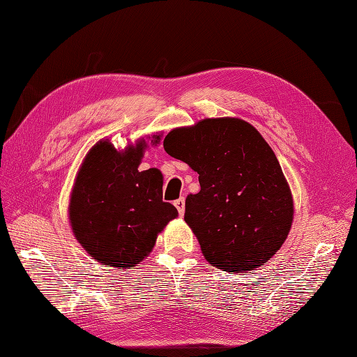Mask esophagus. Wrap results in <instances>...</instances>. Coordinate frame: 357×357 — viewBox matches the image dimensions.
Segmentation results:
<instances>
[{
	"mask_svg": "<svg viewBox=\"0 0 357 357\" xmlns=\"http://www.w3.org/2000/svg\"><path fill=\"white\" fill-rule=\"evenodd\" d=\"M174 205L177 207L180 215L185 214V198H178L177 201H174Z\"/></svg>",
	"mask_w": 357,
	"mask_h": 357,
	"instance_id": "obj_1",
	"label": "esophagus"
}]
</instances>
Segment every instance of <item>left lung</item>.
Here are the masks:
<instances>
[{
  "label": "left lung",
  "instance_id": "8db88e82",
  "mask_svg": "<svg viewBox=\"0 0 357 357\" xmlns=\"http://www.w3.org/2000/svg\"><path fill=\"white\" fill-rule=\"evenodd\" d=\"M165 152L199 174L185 220L207 262L228 273L264 265L286 241L294 197L273 149L238 117L202 119L174 128Z\"/></svg>",
  "mask_w": 357,
  "mask_h": 357
}]
</instances>
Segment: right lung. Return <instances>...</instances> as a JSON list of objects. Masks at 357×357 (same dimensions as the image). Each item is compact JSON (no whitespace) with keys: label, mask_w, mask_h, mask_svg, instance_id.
Listing matches in <instances>:
<instances>
[{"label":"right lung","mask_w":357,"mask_h":357,"mask_svg":"<svg viewBox=\"0 0 357 357\" xmlns=\"http://www.w3.org/2000/svg\"><path fill=\"white\" fill-rule=\"evenodd\" d=\"M162 134L147 137L158 146ZM144 138L117 150L109 138L100 139L74 180L68 219L75 240L96 262L123 271L153 250L158 234L178 215L162 201L164 177L158 168L139 171Z\"/></svg>","instance_id":"add662e5"}]
</instances>
